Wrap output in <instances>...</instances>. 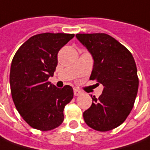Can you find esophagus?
I'll list each match as a JSON object with an SVG mask.
<instances>
[{
    "instance_id": "obj_1",
    "label": "esophagus",
    "mask_w": 150,
    "mask_h": 150,
    "mask_svg": "<svg viewBox=\"0 0 150 150\" xmlns=\"http://www.w3.org/2000/svg\"><path fill=\"white\" fill-rule=\"evenodd\" d=\"M82 93V91L81 90H79L78 88H75L74 89V95L75 96H79V94H81Z\"/></svg>"
}]
</instances>
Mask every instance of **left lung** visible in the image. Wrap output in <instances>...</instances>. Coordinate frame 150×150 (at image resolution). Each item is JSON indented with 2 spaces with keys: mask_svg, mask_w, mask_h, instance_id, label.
<instances>
[{
  "mask_svg": "<svg viewBox=\"0 0 150 150\" xmlns=\"http://www.w3.org/2000/svg\"><path fill=\"white\" fill-rule=\"evenodd\" d=\"M77 39L92 55L93 67L89 79L103 85L98 98L83 114L89 127L108 131L122 125L135 103L139 79L135 60L126 47L106 33H77Z\"/></svg>",
  "mask_w": 150,
  "mask_h": 150,
  "instance_id": "obj_1",
  "label": "left lung"
}]
</instances>
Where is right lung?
Instances as JSON below:
<instances>
[{"instance_id": "obj_1", "label": "right lung", "mask_w": 150, "mask_h": 150, "mask_svg": "<svg viewBox=\"0 0 150 150\" xmlns=\"http://www.w3.org/2000/svg\"><path fill=\"white\" fill-rule=\"evenodd\" d=\"M73 33H45L22 44L11 62L10 84L13 102L29 126L42 131L53 130L64 121L65 106L73 98L70 85L57 88L48 81L57 66L58 52Z\"/></svg>"}]
</instances>
